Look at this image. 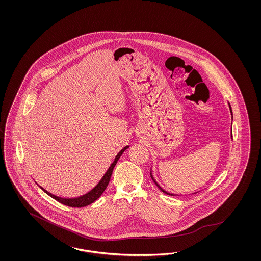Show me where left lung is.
Returning <instances> with one entry per match:
<instances>
[{
  "mask_svg": "<svg viewBox=\"0 0 261 261\" xmlns=\"http://www.w3.org/2000/svg\"><path fill=\"white\" fill-rule=\"evenodd\" d=\"M229 110H230V113H231V115H232V112H231V108H230V105H229ZM231 137H232V133H231ZM150 176H151V178H152V180H153V181H154V182H155V184H156V185H157V187H158L159 189H160V190H162V191H163V192H165V193H166V194H168V195H174V194H172V193H168V192H167V191H166V190H163V189H162V188H161V187H160V186H159L158 184H157V182H156V181H155V180H154V178H153V176H152V174H151V173H150Z\"/></svg>",
  "mask_w": 261,
  "mask_h": 261,
  "instance_id": "obj_1",
  "label": "left lung"
}]
</instances>
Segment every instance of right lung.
Instances as JSON below:
<instances>
[{"instance_id": "1", "label": "right lung", "mask_w": 261, "mask_h": 261, "mask_svg": "<svg viewBox=\"0 0 261 261\" xmlns=\"http://www.w3.org/2000/svg\"><path fill=\"white\" fill-rule=\"evenodd\" d=\"M129 146H125L123 149L119 151V154L117 155V157L115 158V161L113 162V164L111 165L109 169L107 170V172L105 173V175L103 176L101 181L97 184V186L94 188L93 190H91L90 192H88L87 194L83 195V196H80L77 198H61L56 196L51 193H49L48 191L46 190H44L43 188H41L42 190H44L47 195H49L50 197L56 199L57 202L61 203L65 205H68V206H71V207H82V206H86V205H90L92 203H94L96 199L100 197V195L104 192V190H106L108 184L110 182L111 176L113 173V170H114V167L116 166V164L118 163L119 159L120 158V156L122 155V153L124 151L126 150Z\"/></svg>"}]
</instances>
